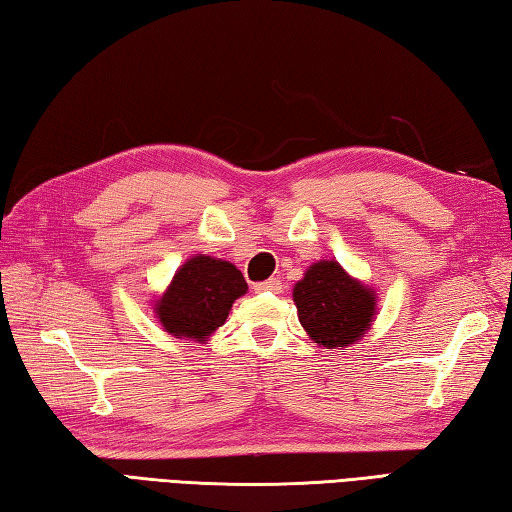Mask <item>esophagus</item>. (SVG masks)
Returning <instances> with one entry per match:
<instances>
[{
	"mask_svg": "<svg viewBox=\"0 0 512 512\" xmlns=\"http://www.w3.org/2000/svg\"><path fill=\"white\" fill-rule=\"evenodd\" d=\"M255 290L257 293H279V290H282V282H279L277 277H270L266 282L255 284Z\"/></svg>",
	"mask_w": 512,
	"mask_h": 512,
	"instance_id": "esophagus-1",
	"label": "esophagus"
}]
</instances>
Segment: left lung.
Listing matches in <instances>:
<instances>
[{
	"mask_svg": "<svg viewBox=\"0 0 512 512\" xmlns=\"http://www.w3.org/2000/svg\"><path fill=\"white\" fill-rule=\"evenodd\" d=\"M299 322L315 344L346 348L370 328L373 290L355 282L337 262H317L293 290Z\"/></svg>",
	"mask_w": 512,
	"mask_h": 512,
	"instance_id": "left-lung-1",
	"label": "left lung"
}]
</instances>
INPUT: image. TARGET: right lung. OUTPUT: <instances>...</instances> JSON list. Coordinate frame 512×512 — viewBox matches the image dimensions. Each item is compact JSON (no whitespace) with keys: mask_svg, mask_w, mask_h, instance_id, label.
<instances>
[{"mask_svg":"<svg viewBox=\"0 0 512 512\" xmlns=\"http://www.w3.org/2000/svg\"><path fill=\"white\" fill-rule=\"evenodd\" d=\"M246 290V279L233 264L197 255L177 270L155 310L166 333L204 342Z\"/></svg>","mask_w":512,"mask_h":512,"instance_id":"right-lung-1","label":"right lung"}]
</instances>
